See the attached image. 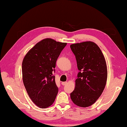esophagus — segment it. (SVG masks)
I'll return each instance as SVG.
<instances>
[{
  "label": "esophagus",
  "instance_id": "1",
  "mask_svg": "<svg viewBox=\"0 0 127 127\" xmlns=\"http://www.w3.org/2000/svg\"><path fill=\"white\" fill-rule=\"evenodd\" d=\"M66 83H67L66 82H62V85H63V86H64V85H65Z\"/></svg>",
  "mask_w": 127,
  "mask_h": 127
}]
</instances>
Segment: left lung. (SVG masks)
Segmentation results:
<instances>
[{
    "mask_svg": "<svg viewBox=\"0 0 127 127\" xmlns=\"http://www.w3.org/2000/svg\"><path fill=\"white\" fill-rule=\"evenodd\" d=\"M70 48L80 71L75 81V88L70 93L71 99L78 106L88 107L98 100L106 85V61L100 48L93 42L74 44Z\"/></svg>",
    "mask_w": 127,
    "mask_h": 127,
    "instance_id": "left-lung-1",
    "label": "left lung"
}]
</instances>
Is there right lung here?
Returning <instances> with one entry per match:
<instances>
[{"label":"right lung","instance_id":"add662e5","mask_svg":"<svg viewBox=\"0 0 127 127\" xmlns=\"http://www.w3.org/2000/svg\"><path fill=\"white\" fill-rule=\"evenodd\" d=\"M66 43L47 38L29 51L22 62L23 82L28 95L40 108L55 101L58 92L55 82L56 61Z\"/></svg>","mask_w":127,"mask_h":127}]
</instances>
